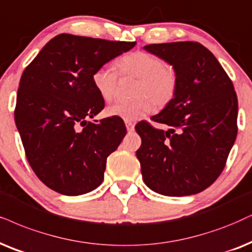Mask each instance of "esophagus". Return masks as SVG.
Masks as SVG:
<instances>
[{
	"label": "esophagus",
	"instance_id": "34e87169",
	"mask_svg": "<svg viewBox=\"0 0 252 252\" xmlns=\"http://www.w3.org/2000/svg\"><path fill=\"white\" fill-rule=\"evenodd\" d=\"M126 126L128 131H133L135 130V126L131 122H129V121H126Z\"/></svg>",
	"mask_w": 252,
	"mask_h": 252
}]
</instances>
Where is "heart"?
<instances>
[{
  "label": "heart",
  "instance_id": "b5f03b06",
  "mask_svg": "<svg viewBox=\"0 0 252 252\" xmlns=\"http://www.w3.org/2000/svg\"><path fill=\"white\" fill-rule=\"evenodd\" d=\"M117 67L124 75L138 79L131 101H119L107 108L108 116L124 121H136L144 117L156 108H163L173 98L177 92L178 79L173 68L165 63L160 57L136 51L121 58ZM119 73L113 65L100 66L92 74V84L102 100L109 102L115 96Z\"/></svg>",
  "mask_w": 252,
  "mask_h": 252
}]
</instances>
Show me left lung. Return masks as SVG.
<instances>
[{
	"label": "left lung",
	"mask_w": 252,
	"mask_h": 252,
	"mask_svg": "<svg viewBox=\"0 0 252 252\" xmlns=\"http://www.w3.org/2000/svg\"><path fill=\"white\" fill-rule=\"evenodd\" d=\"M177 73L174 96L152 116L167 130L136 126L142 138L136 156L143 180L154 192L186 196L202 192L223 170L237 135V96L214 55L194 41L143 47Z\"/></svg>",
	"instance_id": "1"
}]
</instances>
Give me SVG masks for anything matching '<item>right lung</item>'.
I'll list each match as a JSON object with an SVG mask.
<instances>
[{"label": "right lung", "instance_id": "1", "mask_svg": "<svg viewBox=\"0 0 252 252\" xmlns=\"http://www.w3.org/2000/svg\"><path fill=\"white\" fill-rule=\"evenodd\" d=\"M135 45L62 33L24 69L15 122L29 164L49 189L75 196L103 181L108 156L126 129L119 117L88 121L104 107L92 74Z\"/></svg>", "mask_w": 252, "mask_h": 252}]
</instances>
